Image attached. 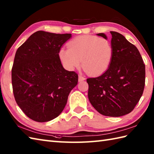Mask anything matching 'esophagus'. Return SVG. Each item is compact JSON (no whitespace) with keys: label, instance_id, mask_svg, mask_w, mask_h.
<instances>
[{"label":"esophagus","instance_id":"1","mask_svg":"<svg viewBox=\"0 0 154 154\" xmlns=\"http://www.w3.org/2000/svg\"><path fill=\"white\" fill-rule=\"evenodd\" d=\"M84 80H85V77L83 76L82 75H79V82H81V81H83Z\"/></svg>","mask_w":154,"mask_h":154}]
</instances>
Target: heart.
I'll use <instances>...</instances> for the list:
<instances>
[{
    "label": "heart",
    "instance_id": "heart-1",
    "mask_svg": "<svg viewBox=\"0 0 154 154\" xmlns=\"http://www.w3.org/2000/svg\"><path fill=\"white\" fill-rule=\"evenodd\" d=\"M114 55L111 42L94 35H81L68 43V49L61 48L59 56L69 70L82 67L91 75H100L109 67Z\"/></svg>",
    "mask_w": 154,
    "mask_h": 154
}]
</instances>
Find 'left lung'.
Here are the masks:
<instances>
[{
  "instance_id": "1",
  "label": "left lung",
  "mask_w": 154,
  "mask_h": 154,
  "mask_svg": "<svg viewBox=\"0 0 154 154\" xmlns=\"http://www.w3.org/2000/svg\"><path fill=\"white\" fill-rule=\"evenodd\" d=\"M114 50L109 67L100 76L88 78L91 104L104 116L119 117L131 112L145 86V64L138 49L116 32H110ZM98 35L106 39L105 34Z\"/></svg>"
}]
</instances>
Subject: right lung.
I'll use <instances>...</instances> for the list:
<instances>
[{
  "instance_id": "add662e5",
  "label": "right lung",
  "mask_w": 154,
  "mask_h": 154,
  "mask_svg": "<svg viewBox=\"0 0 154 154\" xmlns=\"http://www.w3.org/2000/svg\"><path fill=\"white\" fill-rule=\"evenodd\" d=\"M71 37V34L38 31L16 52L12 68L14 99L35 122H48L60 115L77 85V73L65 70L59 56L61 47Z\"/></svg>"
}]
</instances>
